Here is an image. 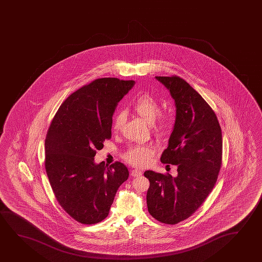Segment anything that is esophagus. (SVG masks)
Masks as SVG:
<instances>
[{"label": "esophagus", "mask_w": 262, "mask_h": 262, "mask_svg": "<svg viewBox=\"0 0 262 262\" xmlns=\"http://www.w3.org/2000/svg\"><path fill=\"white\" fill-rule=\"evenodd\" d=\"M130 174L133 176V177H141V174H142V172L141 170H138V169H134V170L130 171Z\"/></svg>", "instance_id": "34e87169"}]
</instances>
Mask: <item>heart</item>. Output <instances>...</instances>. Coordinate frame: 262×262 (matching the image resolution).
Wrapping results in <instances>:
<instances>
[{
  "instance_id": "obj_1",
  "label": "heart",
  "mask_w": 262,
  "mask_h": 262,
  "mask_svg": "<svg viewBox=\"0 0 262 262\" xmlns=\"http://www.w3.org/2000/svg\"><path fill=\"white\" fill-rule=\"evenodd\" d=\"M133 109L140 117L142 118L148 123H153L160 114V105L159 102L151 95L148 94L139 96L133 102ZM125 121V114L123 112H119L115 114L114 119V130H120ZM172 127L170 119L165 116L160 118L156 129L160 133H167ZM155 152V148L150 145L148 146H136L130 148L126 154V160L133 166L144 167L150 162V159Z\"/></svg>"
}]
</instances>
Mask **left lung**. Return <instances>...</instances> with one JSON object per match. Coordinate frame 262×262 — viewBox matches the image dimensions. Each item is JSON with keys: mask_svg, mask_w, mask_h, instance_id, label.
<instances>
[{"mask_svg": "<svg viewBox=\"0 0 262 262\" xmlns=\"http://www.w3.org/2000/svg\"><path fill=\"white\" fill-rule=\"evenodd\" d=\"M176 105L174 128L160 160L177 165L178 174L145 171L149 180L148 212L156 220L179 224L195 212L215 185L222 165L223 137L216 115L179 76H156Z\"/></svg>", "mask_w": 262, "mask_h": 262, "instance_id": "8db88e82", "label": "left lung"}]
</instances>
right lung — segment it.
Segmentation results:
<instances>
[{"label":"right lung","mask_w":262,"mask_h":262,"mask_svg":"<svg viewBox=\"0 0 262 262\" xmlns=\"http://www.w3.org/2000/svg\"><path fill=\"white\" fill-rule=\"evenodd\" d=\"M134 81L99 78L69 95L54 116L45 141L46 172L57 202L83 224L105 219L128 168L95 162L96 150L112 137L118 102Z\"/></svg>","instance_id":"add662e5"}]
</instances>
